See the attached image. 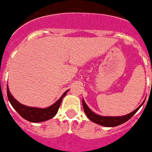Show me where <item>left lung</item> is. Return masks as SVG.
<instances>
[{"instance_id":"left-lung-1","label":"left lung","mask_w":152,"mask_h":152,"mask_svg":"<svg viewBox=\"0 0 152 152\" xmlns=\"http://www.w3.org/2000/svg\"><path fill=\"white\" fill-rule=\"evenodd\" d=\"M83 107H84V111H85L86 116L89 118V119L91 120L92 122L96 123L97 124H100L102 126H105V127H115V126L120 125L124 123L127 122L128 120H129L134 114L137 113L139 107L136 108L134 112H132L130 113L127 114L125 116H122V117H103V116H100L97 114L94 113L91 111L90 108L87 107V105L85 104V102L83 100ZM143 104V103H142ZM141 104V105H142Z\"/></svg>"}]
</instances>
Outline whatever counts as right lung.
Masks as SVG:
<instances>
[{"label": "right lung", "instance_id": "obj_1", "mask_svg": "<svg viewBox=\"0 0 152 152\" xmlns=\"http://www.w3.org/2000/svg\"><path fill=\"white\" fill-rule=\"evenodd\" d=\"M67 92V91L61 96V98L57 102L54 103L53 105H51L49 107L36 108L27 107V106H24V105L19 103L11 95L8 89V85L7 86V98H8L10 103L12 104V107L18 112V113L19 114L22 118H23L24 119L28 120L29 122H33V123L44 122V121L52 118L57 113L59 107L61 105V101H62V98L66 96Z\"/></svg>", "mask_w": 152, "mask_h": 152}]
</instances>
